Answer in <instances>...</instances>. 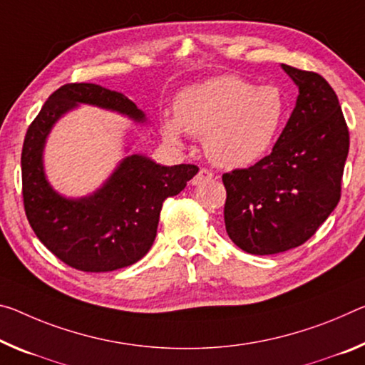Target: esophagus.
<instances>
[{
  "instance_id": "34e87169",
  "label": "esophagus",
  "mask_w": 365,
  "mask_h": 365,
  "mask_svg": "<svg viewBox=\"0 0 365 365\" xmlns=\"http://www.w3.org/2000/svg\"><path fill=\"white\" fill-rule=\"evenodd\" d=\"M211 178H212V172L210 169H205V167H203V169H200V172L192 178V185H200L203 182L211 180Z\"/></svg>"
}]
</instances>
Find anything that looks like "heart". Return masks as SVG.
<instances>
[{
	"mask_svg": "<svg viewBox=\"0 0 365 365\" xmlns=\"http://www.w3.org/2000/svg\"><path fill=\"white\" fill-rule=\"evenodd\" d=\"M284 97L274 86H255L234 74L190 86L173 103L175 120L164 121L167 140H180L182 130L205 136L212 162L244 167L268 151L284 118Z\"/></svg>",
	"mask_w": 365,
	"mask_h": 365,
	"instance_id": "1",
	"label": "heart"
}]
</instances>
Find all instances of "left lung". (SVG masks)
Here are the masks:
<instances>
[{
  "label": "left lung",
  "mask_w": 365,
  "mask_h": 365,
  "mask_svg": "<svg viewBox=\"0 0 365 365\" xmlns=\"http://www.w3.org/2000/svg\"><path fill=\"white\" fill-rule=\"evenodd\" d=\"M299 97L273 151L222 175L224 222L234 244L274 255L314 235L338 206L349 130L336 92L318 73L289 65Z\"/></svg>",
  "instance_id": "left-lung-1"
}]
</instances>
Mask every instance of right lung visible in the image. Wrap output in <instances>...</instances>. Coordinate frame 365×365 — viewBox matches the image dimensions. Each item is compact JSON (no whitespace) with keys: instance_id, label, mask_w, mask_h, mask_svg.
Wrapping results in <instances>:
<instances>
[{"instance_id":"right-lung-1","label":"right lung","mask_w":365,"mask_h":365,"mask_svg":"<svg viewBox=\"0 0 365 365\" xmlns=\"http://www.w3.org/2000/svg\"><path fill=\"white\" fill-rule=\"evenodd\" d=\"M76 103L144 120L141 110L120 92L91 83L61 86L27 128L21 154L22 200L32 230L56 258L86 273H106L146 255L158 234L162 205L187 187L198 167H165L133 154L89 198H61L45 180L42 151L55 121Z\"/></svg>"}]
</instances>
